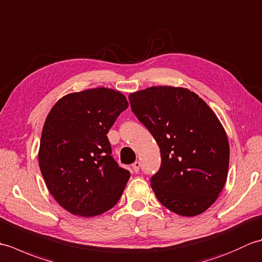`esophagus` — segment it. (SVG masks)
I'll list each match as a JSON object with an SVG mask.
<instances>
[{
  "mask_svg": "<svg viewBox=\"0 0 262 262\" xmlns=\"http://www.w3.org/2000/svg\"><path fill=\"white\" fill-rule=\"evenodd\" d=\"M140 166H141V163L138 162V161H136V162L132 165V169L135 172V173H137V172L140 171Z\"/></svg>",
  "mask_w": 262,
  "mask_h": 262,
  "instance_id": "1",
  "label": "esophagus"
}]
</instances>
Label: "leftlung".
<instances>
[{"instance_id": "8db88e82", "label": "left lung", "mask_w": 262, "mask_h": 262, "mask_svg": "<svg viewBox=\"0 0 262 262\" xmlns=\"http://www.w3.org/2000/svg\"><path fill=\"white\" fill-rule=\"evenodd\" d=\"M128 99L160 147V170L151 178L159 202L181 216L204 213L229 172V140L214 111L185 88L152 86Z\"/></svg>"}]
</instances>
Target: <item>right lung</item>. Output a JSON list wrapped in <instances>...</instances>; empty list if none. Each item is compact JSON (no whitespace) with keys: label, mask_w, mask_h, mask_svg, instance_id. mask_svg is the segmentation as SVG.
<instances>
[{"label":"right lung","mask_w":262,"mask_h":262,"mask_svg":"<svg viewBox=\"0 0 262 262\" xmlns=\"http://www.w3.org/2000/svg\"><path fill=\"white\" fill-rule=\"evenodd\" d=\"M127 107L119 91L97 88L66 94L49 111L39 168L49 192L71 214H103L122 194L130 173L111 157L107 134Z\"/></svg>","instance_id":"1"}]
</instances>
